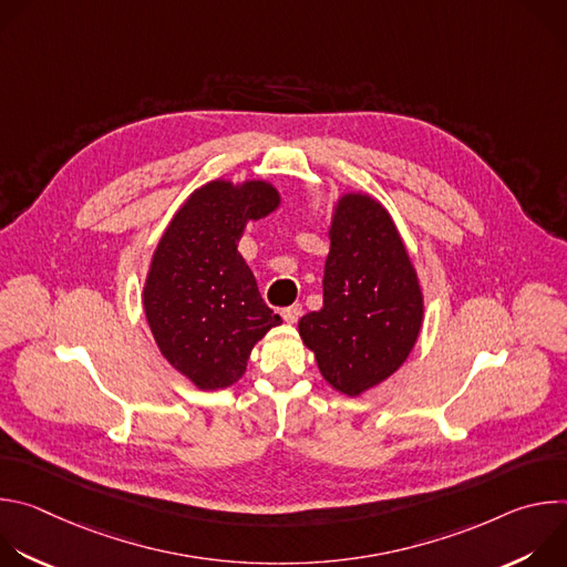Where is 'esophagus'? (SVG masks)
<instances>
[{
	"mask_svg": "<svg viewBox=\"0 0 567 567\" xmlns=\"http://www.w3.org/2000/svg\"><path fill=\"white\" fill-rule=\"evenodd\" d=\"M280 313H282V318L287 322H296L300 318V313H302V307L300 305H291V307H285Z\"/></svg>",
	"mask_w": 567,
	"mask_h": 567,
	"instance_id": "obj_1",
	"label": "esophagus"
}]
</instances>
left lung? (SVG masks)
Instances as JSON below:
<instances>
[{
    "instance_id": "1",
    "label": "left lung",
    "mask_w": 567,
    "mask_h": 567,
    "mask_svg": "<svg viewBox=\"0 0 567 567\" xmlns=\"http://www.w3.org/2000/svg\"><path fill=\"white\" fill-rule=\"evenodd\" d=\"M424 296L390 213L370 195L337 202L322 307L298 320L302 343L334 390L359 396L409 359L422 330Z\"/></svg>"
}]
</instances>
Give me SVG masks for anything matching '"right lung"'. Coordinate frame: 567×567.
I'll return each instance as SVG.
<instances>
[{
  "instance_id": "right-lung-1",
  "label": "right lung",
  "mask_w": 567,
  "mask_h": 567,
  "mask_svg": "<svg viewBox=\"0 0 567 567\" xmlns=\"http://www.w3.org/2000/svg\"><path fill=\"white\" fill-rule=\"evenodd\" d=\"M278 206L269 182L215 179L186 199L158 239L143 287L145 318L161 354L199 390L233 385L254 346L282 322L237 251L245 226Z\"/></svg>"
}]
</instances>
